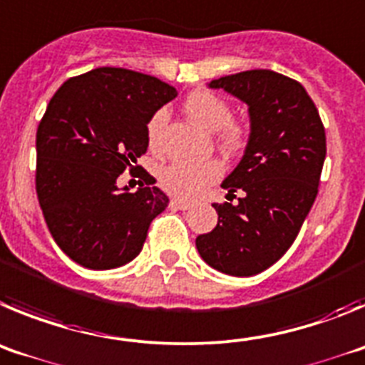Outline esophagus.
<instances>
[{
	"mask_svg": "<svg viewBox=\"0 0 365 365\" xmlns=\"http://www.w3.org/2000/svg\"><path fill=\"white\" fill-rule=\"evenodd\" d=\"M169 205L173 207V209H180V211H187V209H190L192 207V203L190 202H185V200H180V198H173L169 202Z\"/></svg>",
	"mask_w": 365,
	"mask_h": 365,
	"instance_id": "34e87169",
	"label": "esophagus"
}]
</instances>
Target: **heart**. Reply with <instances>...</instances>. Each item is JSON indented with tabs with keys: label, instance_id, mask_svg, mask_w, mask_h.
<instances>
[{
	"label": "heart",
	"instance_id": "1",
	"mask_svg": "<svg viewBox=\"0 0 365 365\" xmlns=\"http://www.w3.org/2000/svg\"><path fill=\"white\" fill-rule=\"evenodd\" d=\"M183 110L192 123L203 130L216 134V142L223 153L238 154L247 145V129L231 120V107L225 100L209 91H195L183 101ZM167 121L165 110H156L147 121V143L153 150L158 149L160 134ZM223 175V163L216 158L200 162H173L160 173L163 189L178 198L195 200L202 196Z\"/></svg>",
	"mask_w": 365,
	"mask_h": 365
}]
</instances>
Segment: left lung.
Segmentation results:
<instances>
[{"instance_id":"1","label":"left lung","mask_w":365,"mask_h":365,"mask_svg":"<svg viewBox=\"0 0 365 365\" xmlns=\"http://www.w3.org/2000/svg\"><path fill=\"white\" fill-rule=\"evenodd\" d=\"M244 101L251 133L245 153L222 187L238 203H212L218 223L196 238L205 264L231 277H252L285 255L318 195L326 130L298 81L267 68L209 83Z\"/></svg>"}]
</instances>
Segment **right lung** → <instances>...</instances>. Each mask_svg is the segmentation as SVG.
Wrapping results in <instances>:
<instances>
[{
  "label": "right lung",
  "mask_w": 365,
  "mask_h": 365,
  "mask_svg": "<svg viewBox=\"0 0 365 365\" xmlns=\"http://www.w3.org/2000/svg\"><path fill=\"white\" fill-rule=\"evenodd\" d=\"M176 88L129 68L100 67L65 81L36 133V192L58 247L87 269L134 260L169 198L145 182L136 192L118 176L145 154L147 121Z\"/></svg>",
  "instance_id": "add662e5"
}]
</instances>
